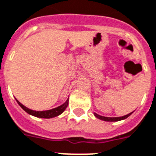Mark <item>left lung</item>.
<instances>
[{
    "label": "left lung",
    "mask_w": 156,
    "mask_h": 156,
    "mask_svg": "<svg viewBox=\"0 0 156 156\" xmlns=\"http://www.w3.org/2000/svg\"><path fill=\"white\" fill-rule=\"evenodd\" d=\"M132 113H128L127 115H124L122 117H115V118H109V117H105V116H100L99 114H97V113H94V115L95 116L96 118H99L100 120H103V121H105V122H118V121H121V120H124V119H126L127 118H128Z\"/></svg>",
    "instance_id": "8db88e82"
}]
</instances>
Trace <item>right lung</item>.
I'll list each match as a JSON object with an SVG mask.
<instances>
[{"label":"right lung","mask_w":156,"mask_h":156,"mask_svg":"<svg viewBox=\"0 0 156 156\" xmlns=\"http://www.w3.org/2000/svg\"><path fill=\"white\" fill-rule=\"evenodd\" d=\"M16 101L18 103V105H20L27 113H29L30 115L41 118H55V117H57V116H59L65 111V109L66 108V107H67V105H68L69 99H66V101L64 104H62V105H60V106H58V107L54 108H51V109L49 110H44V111H35V110L29 109V108H28L27 107H25L24 105H22L20 102L18 101L17 99H16Z\"/></svg>","instance_id":"1"}]
</instances>
